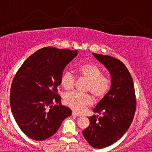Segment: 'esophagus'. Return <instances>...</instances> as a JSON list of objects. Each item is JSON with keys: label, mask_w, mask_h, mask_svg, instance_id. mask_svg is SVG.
<instances>
[{"label": "esophagus", "mask_w": 152, "mask_h": 152, "mask_svg": "<svg viewBox=\"0 0 152 152\" xmlns=\"http://www.w3.org/2000/svg\"><path fill=\"white\" fill-rule=\"evenodd\" d=\"M72 115L76 116V117H81V114H79V113H76V112H74V111L72 112Z\"/></svg>", "instance_id": "esophagus-1"}]
</instances>
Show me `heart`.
Here are the masks:
<instances>
[{"label": "heart", "mask_w": 152, "mask_h": 152, "mask_svg": "<svg viewBox=\"0 0 152 152\" xmlns=\"http://www.w3.org/2000/svg\"><path fill=\"white\" fill-rule=\"evenodd\" d=\"M79 76L88 80L85 86L86 91H89L97 99L103 98L108 93L110 88V80L107 76L102 74L99 67L94 63H85L77 67ZM76 78L70 71L64 72L61 78V84L65 90H70L74 87ZM93 99L89 94L74 92L68 93L64 97V102L67 107L76 112H82L87 105L92 103Z\"/></svg>", "instance_id": "b5f03b06"}]
</instances>
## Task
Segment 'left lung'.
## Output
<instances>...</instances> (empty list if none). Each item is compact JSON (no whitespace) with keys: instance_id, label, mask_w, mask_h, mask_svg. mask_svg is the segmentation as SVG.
Returning a JSON list of instances; mask_svg holds the SVG:
<instances>
[{"instance_id":"left-lung-1","label":"left lung","mask_w":152,"mask_h":152,"mask_svg":"<svg viewBox=\"0 0 152 152\" xmlns=\"http://www.w3.org/2000/svg\"><path fill=\"white\" fill-rule=\"evenodd\" d=\"M93 55L110 72L111 86L93 109L100 116L90 117L89 126L82 134L91 146L102 148L119 140L129 129L136 110V96L133 79L121 61L108 56Z\"/></svg>"}]
</instances>
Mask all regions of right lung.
I'll return each mask as SVG.
<instances>
[{"label":"right lung","instance_id":"right-lung-1","mask_svg":"<svg viewBox=\"0 0 152 152\" xmlns=\"http://www.w3.org/2000/svg\"><path fill=\"white\" fill-rule=\"evenodd\" d=\"M77 54V50L42 48L16 73L10 90V106L19 128L31 139H48L71 115V110L61 104L57 88L64 67Z\"/></svg>","mask_w":152,"mask_h":152}]
</instances>
